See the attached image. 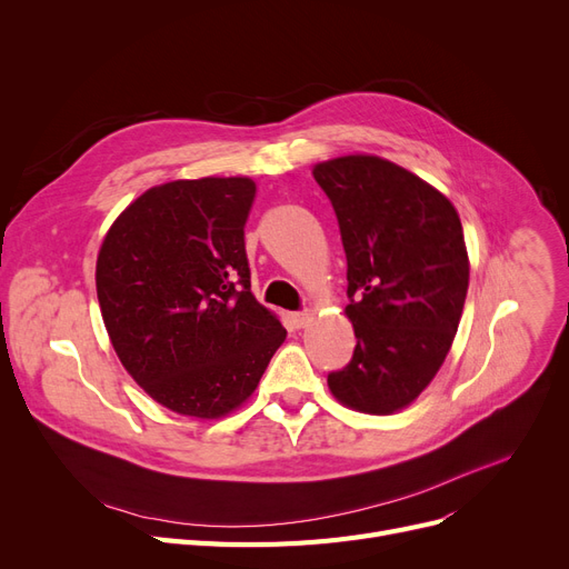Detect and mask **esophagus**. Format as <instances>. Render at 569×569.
<instances>
[{"label": "esophagus", "mask_w": 569, "mask_h": 569, "mask_svg": "<svg viewBox=\"0 0 569 569\" xmlns=\"http://www.w3.org/2000/svg\"><path fill=\"white\" fill-rule=\"evenodd\" d=\"M288 318H290V325L297 327V330H300V327H305V325L309 322L311 313H309V311H295V313H290Z\"/></svg>", "instance_id": "34e87169"}]
</instances>
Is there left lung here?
<instances>
[{
	"instance_id": "1",
	"label": "left lung",
	"mask_w": 569,
	"mask_h": 569,
	"mask_svg": "<svg viewBox=\"0 0 569 569\" xmlns=\"http://www.w3.org/2000/svg\"><path fill=\"white\" fill-rule=\"evenodd\" d=\"M313 177L339 221L357 339L327 385L355 410L390 415L422 395L455 341L470 272L463 228L440 191L385 159L341 157Z\"/></svg>"
}]
</instances>
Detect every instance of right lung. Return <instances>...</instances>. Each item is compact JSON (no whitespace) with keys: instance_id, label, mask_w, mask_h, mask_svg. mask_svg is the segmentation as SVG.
Returning <instances> with one entry per match:
<instances>
[{"instance_id":"obj_1","label":"right lung","mask_w":569,"mask_h":569,"mask_svg":"<svg viewBox=\"0 0 569 569\" xmlns=\"http://www.w3.org/2000/svg\"><path fill=\"white\" fill-rule=\"evenodd\" d=\"M249 177L144 191L108 230L97 295L124 369L161 406L200 420L242 406L286 339L251 295Z\"/></svg>"}]
</instances>
